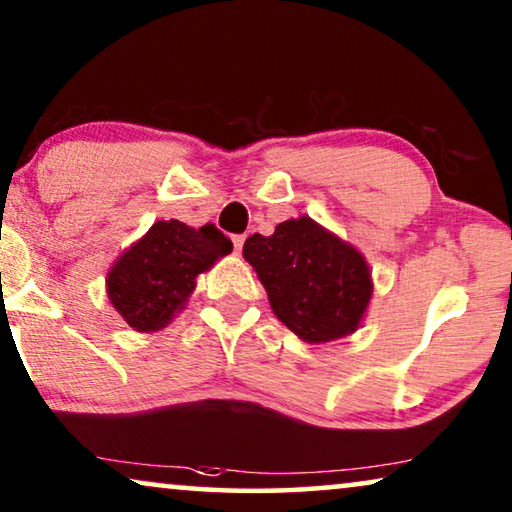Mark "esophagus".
Instances as JSON below:
<instances>
[{
  "label": "esophagus",
  "instance_id": "esophagus-1",
  "mask_svg": "<svg viewBox=\"0 0 512 512\" xmlns=\"http://www.w3.org/2000/svg\"><path fill=\"white\" fill-rule=\"evenodd\" d=\"M244 240H247V235H235V237H233V242H235V251H237V254H240V251H242V247H244Z\"/></svg>",
  "mask_w": 512,
  "mask_h": 512
}]
</instances>
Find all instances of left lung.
Segmentation results:
<instances>
[{"mask_svg": "<svg viewBox=\"0 0 512 512\" xmlns=\"http://www.w3.org/2000/svg\"><path fill=\"white\" fill-rule=\"evenodd\" d=\"M247 258L268 291L275 317L310 345L345 338L361 326L373 296L366 258L310 216L251 235Z\"/></svg>", "mask_w": 512, "mask_h": 512, "instance_id": "1", "label": "left lung"}]
</instances>
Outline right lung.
Masks as SVG:
<instances>
[{
	"label": "right lung",
	"instance_id": "obj_1",
	"mask_svg": "<svg viewBox=\"0 0 512 512\" xmlns=\"http://www.w3.org/2000/svg\"><path fill=\"white\" fill-rule=\"evenodd\" d=\"M233 251V242L207 223L156 221L107 272V296L125 324L139 333L160 331L184 310L195 277Z\"/></svg>",
	"mask_w": 512,
	"mask_h": 512
}]
</instances>
